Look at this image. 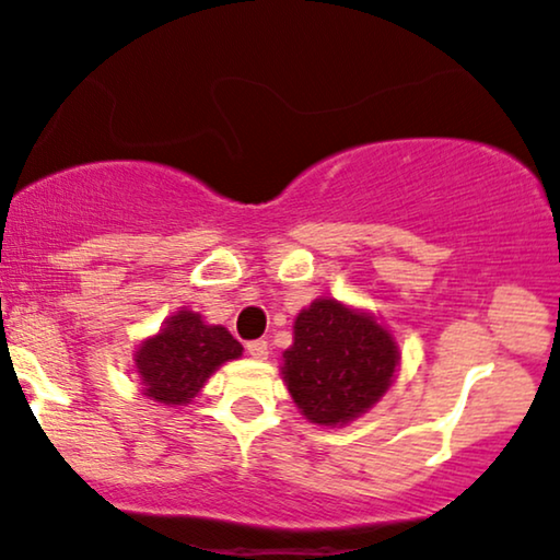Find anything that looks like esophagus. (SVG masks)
<instances>
[{
	"label": "esophagus",
	"mask_w": 560,
	"mask_h": 560,
	"mask_svg": "<svg viewBox=\"0 0 560 560\" xmlns=\"http://www.w3.org/2000/svg\"><path fill=\"white\" fill-rule=\"evenodd\" d=\"M247 354L253 357V360H268V341L262 339H255L247 345Z\"/></svg>",
	"instance_id": "esophagus-1"
}]
</instances>
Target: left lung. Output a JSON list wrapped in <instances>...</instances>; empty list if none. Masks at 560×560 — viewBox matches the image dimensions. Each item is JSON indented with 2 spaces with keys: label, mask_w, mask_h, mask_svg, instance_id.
<instances>
[{
  "label": "left lung",
  "mask_w": 560,
  "mask_h": 560,
  "mask_svg": "<svg viewBox=\"0 0 560 560\" xmlns=\"http://www.w3.org/2000/svg\"><path fill=\"white\" fill-rule=\"evenodd\" d=\"M399 360L394 336L373 315L323 298L294 318L281 375L310 422L336 428L386 394Z\"/></svg>",
  "instance_id": "8db88e82"
}]
</instances>
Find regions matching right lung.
Wrapping results in <instances>:
<instances>
[{
	"instance_id": "1",
	"label": "right lung",
	"mask_w": 560,
	"mask_h": 560,
	"mask_svg": "<svg viewBox=\"0 0 560 560\" xmlns=\"http://www.w3.org/2000/svg\"><path fill=\"white\" fill-rule=\"evenodd\" d=\"M242 345L224 326H208L192 310H179L135 352L143 394L166 407L190 404L224 362L237 360Z\"/></svg>"
}]
</instances>
